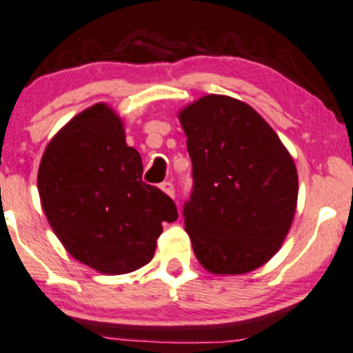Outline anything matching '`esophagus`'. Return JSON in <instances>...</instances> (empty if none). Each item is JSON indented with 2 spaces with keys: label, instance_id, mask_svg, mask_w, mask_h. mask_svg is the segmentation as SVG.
<instances>
[{
  "label": "esophagus",
  "instance_id": "esophagus-1",
  "mask_svg": "<svg viewBox=\"0 0 353 353\" xmlns=\"http://www.w3.org/2000/svg\"><path fill=\"white\" fill-rule=\"evenodd\" d=\"M160 188L166 193V195L172 196V199H173V196H175V188H173L172 181H165V183H161Z\"/></svg>",
  "mask_w": 353,
  "mask_h": 353
}]
</instances>
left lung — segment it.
Returning <instances> with one entry per match:
<instances>
[{
	"label": "left lung",
	"instance_id": "8db88e82",
	"mask_svg": "<svg viewBox=\"0 0 353 353\" xmlns=\"http://www.w3.org/2000/svg\"><path fill=\"white\" fill-rule=\"evenodd\" d=\"M193 166L183 207L196 259L212 274H245L283 245L298 172L274 130L245 102L208 94L178 112Z\"/></svg>",
	"mask_w": 353,
	"mask_h": 353
}]
</instances>
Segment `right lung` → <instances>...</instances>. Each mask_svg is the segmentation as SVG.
I'll list each match as a JSON object with an SVG mask.
<instances>
[{
	"label": "right lung",
	"instance_id": "add662e5",
	"mask_svg": "<svg viewBox=\"0 0 353 353\" xmlns=\"http://www.w3.org/2000/svg\"><path fill=\"white\" fill-rule=\"evenodd\" d=\"M123 119L104 102L74 116L41 157L39 193L47 221L74 259L101 274H126L153 259L173 200L141 180Z\"/></svg>",
	"mask_w": 353,
	"mask_h": 353
}]
</instances>
